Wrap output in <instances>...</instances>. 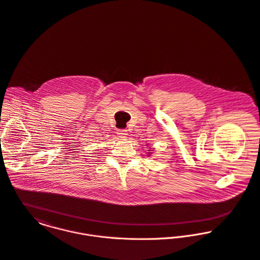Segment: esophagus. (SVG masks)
<instances>
[{
	"label": "esophagus",
	"instance_id": "obj_1",
	"mask_svg": "<svg viewBox=\"0 0 260 260\" xmlns=\"http://www.w3.org/2000/svg\"><path fill=\"white\" fill-rule=\"evenodd\" d=\"M117 134H118V136L119 137H121V138H125L128 134H127V130H125V129H119V130H117Z\"/></svg>",
	"mask_w": 260,
	"mask_h": 260
}]
</instances>
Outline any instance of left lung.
I'll return each mask as SVG.
<instances>
[{
    "instance_id": "left-lung-1",
    "label": "left lung",
    "mask_w": 260,
    "mask_h": 260,
    "mask_svg": "<svg viewBox=\"0 0 260 260\" xmlns=\"http://www.w3.org/2000/svg\"><path fill=\"white\" fill-rule=\"evenodd\" d=\"M148 151H149V150H148ZM150 153H151V152H149V153H148V155H150Z\"/></svg>"
}]
</instances>
